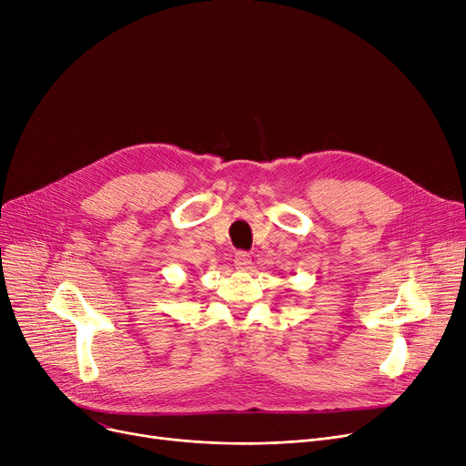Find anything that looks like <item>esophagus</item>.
<instances>
[{"label":"esophagus","instance_id":"esophagus-1","mask_svg":"<svg viewBox=\"0 0 466 466\" xmlns=\"http://www.w3.org/2000/svg\"><path fill=\"white\" fill-rule=\"evenodd\" d=\"M234 266L238 268V270H249V268H251V257H249V253L238 251L236 257H234Z\"/></svg>","mask_w":466,"mask_h":466}]
</instances>
